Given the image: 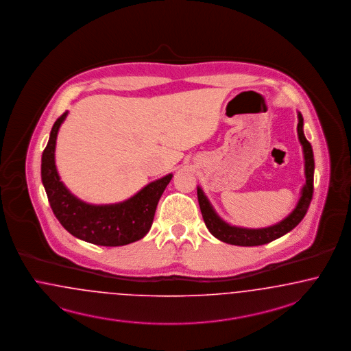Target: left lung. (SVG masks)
<instances>
[{
  "label": "left lung",
  "mask_w": 351,
  "mask_h": 351,
  "mask_svg": "<svg viewBox=\"0 0 351 351\" xmlns=\"http://www.w3.org/2000/svg\"><path fill=\"white\" fill-rule=\"evenodd\" d=\"M299 123H298V136L300 143L303 145L304 152V159H306V185L303 186L302 197L295 208V210L278 225L270 226L267 228H258V230H251V228H240L234 226L227 225L217 214L213 210L208 198L201 191V188H197V197L199 209L202 213L204 222L210 231L211 235L219 239L221 241L232 244V245H240V247H254V245H263L270 243L276 239L283 237L289 231H291L294 227L300 223V221L304 218L306 213L308 210L309 204L313 196V169H315V160H313V152L312 146L303 133V117L299 113Z\"/></svg>",
  "instance_id": "1"
}]
</instances>
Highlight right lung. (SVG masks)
<instances>
[{"mask_svg":"<svg viewBox=\"0 0 351 351\" xmlns=\"http://www.w3.org/2000/svg\"><path fill=\"white\" fill-rule=\"evenodd\" d=\"M66 114L62 113L52 126L42 155L43 185L58 222L73 237L97 245L119 247L143 238L153 225L156 205L172 175L150 182L121 204L95 206L80 201L60 182L55 166L57 132Z\"/></svg>","mask_w":351,"mask_h":351,"instance_id":"obj_1","label":"right lung"}]
</instances>
